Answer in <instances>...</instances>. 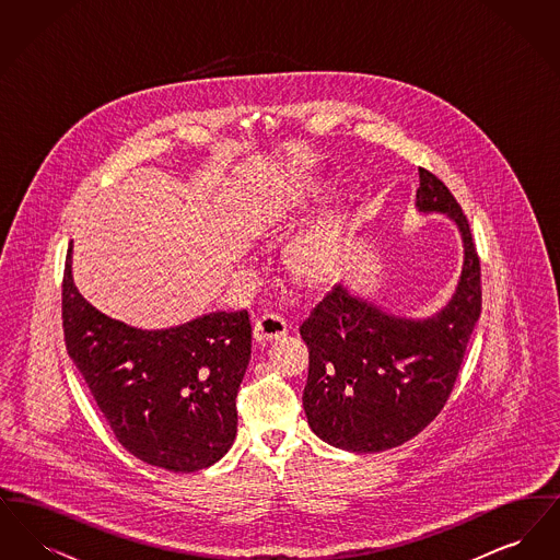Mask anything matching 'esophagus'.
Instances as JSON below:
<instances>
[{"label": "esophagus", "mask_w": 560, "mask_h": 560, "mask_svg": "<svg viewBox=\"0 0 560 560\" xmlns=\"http://www.w3.org/2000/svg\"><path fill=\"white\" fill-rule=\"evenodd\" d=\"M285 334H288V323L281 319V317H277V315L260 317V319L254 323V331H252L254 340L260 342V345L275 342V340L283 338Z\"/></svg>", "instance_id": "obj_1"}]
</instances>
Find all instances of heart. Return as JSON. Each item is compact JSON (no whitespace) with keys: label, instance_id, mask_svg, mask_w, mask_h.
Instances as JSON below:
<instances>
[{"label":"heart","instance_id":"obj_1","mask_svg":"<svg viewBox=\"0 0 560 560\" xmlns=\"http://www.w3.org/2000/svg\"><path fill=\"white\" fill-rule=\"evenodd\" d=\"M325 190V183L317 176H302L277 190L268 199L265 222L272 231L285 229L295 215L306 212ZM347 213L340 208H329L306 226L285 252V265L295 283L317 290L334 283L347 254Z\"/></svg>","mask_w":560,"mask_h":560}]
</instances>
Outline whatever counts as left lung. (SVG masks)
<instances>
[{
  "mask_svg": "<svg viewBox=\"0 0 560 560\" xmlns=\"http://www.w3.org/2000/svg\"><path fill=\"white\" fill-rule=\"evenodd\" d=\"M416 210L443 213L459 231L464 260L447 304L428 317H402L338 283L300 336L308 347L304 411L313 432L347 452L399 447L439 416L452 395L480 317V265L462 208L424 167Z\"/></svg>",
  "mask_w": 560,
  "mask_h": 560,
  "instance_id": "8db88e82",
  "label": "left lung"
}]
</instances>
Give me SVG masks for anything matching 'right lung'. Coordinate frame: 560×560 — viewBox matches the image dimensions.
I'll list each match as a JSON object with an SVG mask.
<instances>
[{
	"label": "right lung",
	"mask_w": 560,
	"mask_h": 560,
	"mask_svg": "<svg viewBox=\"0 0 560 560\" xmlns=\"http://www.w3.org/2000/svg\"><path fill=\"white\" fill-rule=\"evenodd\" d=\"M62 279L67 352L117 441L172 472L215 464L237 436L241 380L252 354L247 311L208 313L165 329H140L94 308Z\"/></svg>",
	"instance_id": "obj_1"
}]
</instances>
